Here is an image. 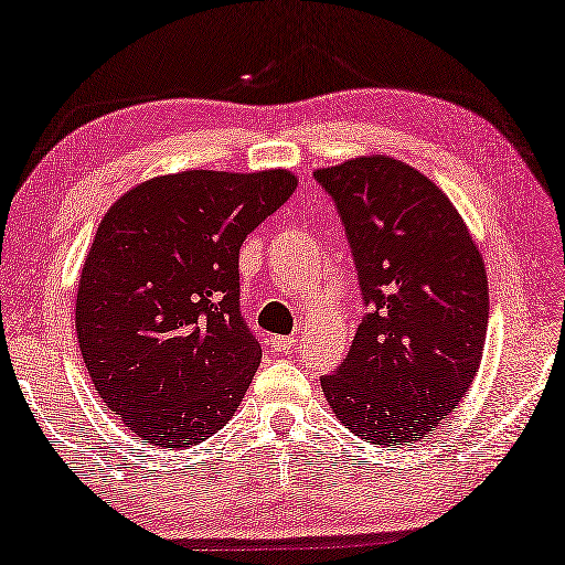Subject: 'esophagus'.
<instances>
[{
    "label": "esophagus",
    "instance_id": "obj_1",
    "mask_svg": "<svg viewBox=\"0 0 565 565\" xmlns=\"http://www.w3.org/2000/svg\"><path fill=\"white\" fill-rule=\"evenodd\" d=\"M271 351L274 353H291L294 348H297V338H291V335H274L271 338Z\"/></svg>",
    "mask_w": 565,
    "mask_h": 565
}]
</instances>
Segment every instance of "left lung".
I'll return each mask as SVG.
<instances>
[{
    "instance_id": "1",
    "label": "left lung",
    "mask_w": 565,
    "mask_h": 565,
    "mask_svg": "<svg viewBox=\"0 0 565 565\" xmlns=\"http://www.w3.org/2000/svg\"><path fill=\"white\" fill-rule=\"evenodd\" d=\"M351 243L369 312L322 392L373 445L427 438L479 371L489 281L463 217L425 173L388 156L315 171Z\"/></svg>"
}]
</instances>
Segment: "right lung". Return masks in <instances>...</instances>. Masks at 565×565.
Here are the masks:
<instances>
[{"instance_id":"obj_1","label":"right lung","mask_w":565,"mask_h":565,"mask_svg":"<svg viewBox=\"0 0 565 565\" xmlns=\"http://www.w3.org/2000/svg\"><path fill=\"white\" fill-rule=\"evenodd\" d=\"M297 189L286 169L142 181L105 217L76 291L94 388L127 430L189 448L248 392L260 343L241 315V245Z\"/></svg>"}]
</instances>
